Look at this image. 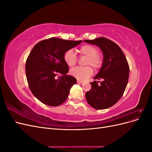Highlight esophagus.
<instances>
[{
	"instance_id": "obj_1",
	"label": "esophagus",
	"mask_w": 152,
	"mask_h": 152,
	"mask_svg": "<svg viewBox=\"0 0 152 152\" xmlns=\"http://www.w3.org/2000/svg\"><path fill=\"white\" fill-rule=\"evenodd\" d=\"M77 82L78 84H83V83H84V82H83V81H80V80H77Z\"/></svg>"
}]
</instances>
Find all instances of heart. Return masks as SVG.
Segmentation results:
<instances>
[{
  "label": "heart",
  "mask_w": 152,
  "mask_h": 152,
  "mask_svg": "<svg viewBox=\"0 0 152 152\" xmlns=\"http://www.w3.org/2000/svg\"><path fill=\"white\" fill-rule=\"evenodd\" d=\"M79 52L80 56L87 57L85 65L87 66H77L71 69L70 74L79 80H85L93 75V70H98L102 67L103 64V57L102 54L98 53V49L93 45L85 44L80 48ZM64 61L69 66H73L77 63V57L73 50L69 49L63 55Z\"/></svg>",
  "instance_id": "b5f03b06"
}]
</instances>
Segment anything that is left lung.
Wrapping results in <instances>:
<instances>
[{"label":"left lung","mask_w":152,"mask_h":152,"mask_svg":"<svg viewBox=\"0 0 152 152\" xmlns=\"http://www.w3.org/2000/svg\"><path fill=\"white\" fill-rule=\"evenodd\" d=\"M84 42L98 45L104 57L103 66L94 78L103 81L90 82L91 89L86 92V98L94 108L107 109L112 107L122 96L129 80V66L122 49L113 41L99 37L84 40Z\"/></svg>","instance_id":"left-lung-1"}]
</instances>
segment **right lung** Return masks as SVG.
Masks as SVG:
<instances>
[{
	"label": "right lung",
	"mask_w": 152,
	"mask_h": 152,
	"mask_svg": "<svg viewBox=\"0 0 152 152\" xmlns=\"http://www.w3.org/2000/svg\"><path fill=\"white\" fill-rule=\"evenodd\" d=\"M81 42L51 37L40 41L32 49L26 61V76L32 94L40 102L57 107L66 100L77 79L67 75L69 69L63 55Z\"/></svg>",
	"instance_id": "add662e5"
}]
</instances>
